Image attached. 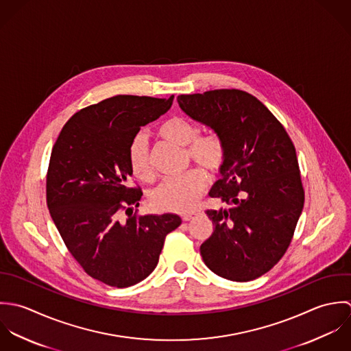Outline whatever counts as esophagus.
<instances>
[{
	"mask_svg": "<svg viewBox=\"0 0 351 351\" xmlns=\"http://www.w3.org/2000/svg\"><path fill=\"white\" fill-rule=\"evenodd\" d=\"M195 215H198V213H187V214H183L182 218H183V221H190V219H193Z\"/></svg>",
	"mask_w": 351,
	"mask_h": 351,
	"instance_id": "1",
	"label": "esophagus"
}]
</instances>
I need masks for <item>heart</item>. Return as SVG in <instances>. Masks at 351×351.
<instances>
[{"label":"heart","instance_id":"1","mask_svg":"<svg viewBox=\"0 0 351 351\" xmlns=\"http://www.w3.org/2000/svg\"><path fill=\"white\" fill-rule=\"evenodd\" d=\"M158 134L165 140L180 146H187V154L209 173L218 172L226 157L222 140L217 136H199V129L191 121L180 117L168 119L158 129ZM129 162L133 173L141 180L150 182L154 176L149 140L145 133H138L129 147ZM206 178L201 171L193 169L179 178H169L160 183L150 194V204L158 211L189 213L193 210L204 194Z\"/></svg>","mask_w":351,"mask_h":351}]
</instances>
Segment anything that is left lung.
Returning a JSON list of instances; mask_svg holds the SVG:
<instances>
[{"mask_svg":"<svg viewBox=\"0 0 351 351\" xmlns=\"http://www.w3.org/2000/svg\"><path fill=\"white\" fill-rule=\"evenodd\" d=\"M178 103L226 150L209 195L229 208L206 211L214 230L201 245L202 259L222 278H259L286 252L304 208L294 145L269 108L244 90L180 95Z\"/></svg>","mask_w":351,"mask_h":351,"instance_id":"left-lung-1","label":"left lung"}]
</instances>
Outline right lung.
<instances>
[{
  "mask_svg": "<svg viewBox=\"0 0 351 351\" xmlns=\"http://www.w3.org/2000/svg\"><path fill=\"white\" fill-rule=\"evenodd\" d=\"M169 99L118 95L82 108L56 141L47 172V206L74 259L88 276L114 287L145 280L157 266L165 236L182 218L132 215L140 206L129 147L141 128L164 115ZM125 208L130 217L122 223Z\"/></svg>",
  "mask_w": 351,
  "mask_h": 351,
  "instance_id": "right-lung-1",
  "label": "right lung"
}]
</instances>
